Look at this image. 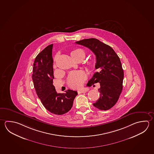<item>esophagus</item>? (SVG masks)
<instances>
[{
	"label": "esophagus",
	"instance_id": "1",
	"mask_svg": "<svg viewBox=\"0 0 154 154\" xmlns=\"http://www.w3.org/2000/svg\"><path fill=\"white\" fill-rule=\"evenodd\" d=\"M78 92L79 94H80V93H83L87 92V91L85 90H80V91H79Z\"/></svg>",
	"mask_w": 154,
	"mask_h": 154
}]
</instances>
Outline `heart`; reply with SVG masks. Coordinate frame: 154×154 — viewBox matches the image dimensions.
I'll list each match as a JSON object with an SVG mask.
<instances>
[{
    "mask_svg": "<svg viewBox=\"0 0 154 154\" xmlns=\"http://www.w3.org/2000/svg\"><path fill=\"white\" fill-rule=\"evenodd\" d=\"M85 52L83 50L81 49H76L75 50L72 51L71 56L74 58L77 56H85ZM57 59V56L55 59V61ZM87 79V75L86 73L84 71L79 70V71H74L70 73L68 76L67 83L69 87L73 88H79L82 86L84 84V81H85Z\"/></svg>",
    "mask_w": 154,
    "mask_h": 154,
    "instance_id": "1",
    "label": "heart"
}]
</instances>
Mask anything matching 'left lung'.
I'll list each match as a JSON object with an SVG mask.
<instances>
[{
	"label": "left lung",
	"instance_id": "1",
	"mask_svg": "<svg viewBox=\"0 0 154 154\" xmlns=\"http://www.w3.org/2000/svg\"><path fill=\"white\" fill-rule=\"evenodd\" d=\"M89 48L96 56L95 72L87 85L97 82L100 96L93 106L100 110H107L117 102L123 89L124 72L120 59L109 45L96 38H87L75 42Z\"/></svg>",
	"mask_w": 154,
	"mask_h": 154
}]
</instances>
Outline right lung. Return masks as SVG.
I'll list each match as a JSON object with an SVG mask.
<instances>
[{
	"instance_id": "1",
	"label": "right lung",
	"mask_w": 154,
	"mask_h": 154,
	"mask_svg": "<svg viewBox=\"0 0 154 154\" xmlns=\"http://www.w3.org/2000/svg\"><path fill=\"white\" fill-rule=\"evenodd\" d=\"M53 44L48 45L36 57L32 79L37 95L45 108L53 114L61 115L71 109L78 93L70 90L66 91L64 93L56 92L53 84Z\"/></svg>"
}]
</instances>
